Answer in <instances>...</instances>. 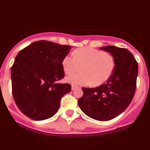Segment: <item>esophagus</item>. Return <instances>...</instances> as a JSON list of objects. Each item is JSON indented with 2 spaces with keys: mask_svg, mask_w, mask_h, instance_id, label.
I'll return each mask as SVG.
<instances>
[{
  "mask_svg": "<svg viewBox=\"0 0 150 150\" xmlns=\"http://www.w3.org/2000/svg\"><path fill=\"white\" fill-rule=\"evenodd\" d=\"M76 89H78V86H74V85H72V90L74 91V90H75Z\"/></svg>",
  "mask_w": 150,
  "mask_h": 150,
  "instance_id": "esophagus-1",
  "label": "esophagus"
}]
</instances>
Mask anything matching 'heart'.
<instances>
[{"label": "heart", "instance_id": "b5f03b06", "mask_svg": "<svg viewBox=\"0 0 150 150\" xmlns=\"http://www.w3.org/2000/svg\"><path fill=\"white\" fill-rule=\"evenodd\" d=\"M74 55L67 54L63 58L62 67L67 75V81L75 86H100L111 77L115 67L112 56L96 49L81 48L74 51ZM82 67V74L72 75Z\"/></svg>", "mask_w": 150, "mask_h": 150}]
</instances>
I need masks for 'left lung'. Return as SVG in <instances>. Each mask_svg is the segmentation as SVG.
<instances>
[{
    "instance_id": "left-lung-1",
    "label": "left lung",
    "mask_w": 150,
    "mask_h": 150,
    "mask_svg": "<svg viewBox=\"0 0 150 150\" xmlns=\"http://www.w3.org/2000/svg\"><path fill=\"white\" fill-rule=\"evenodd\" d=\"M100 50L108 52L115 61L112 75L106 83L96 88H82L83 95L78 106L92 119L107 121L119 115L128 107L135 95L138 63L127 49L106 46Z\"/></svg>"
}]
</instances>
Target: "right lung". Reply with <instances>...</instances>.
<instances>
[{
    "instance_id": "add662e5",
    "label": "right lung",
    "mask_w": 150,
    "mask_h": 150,
    "mask_svg": "<svg viewBox=\"0 0 150 150\" xmlns=\"http://www.w3.org/2000/svg\"><path fill=\"white\" fill-rule=\"evenodd\" d=\"M72 47L47 40L31 43L19 52L11 69L14 100L25 115L35 121L52 117L63 96L71 91L64 77L62 60Z\"/></svg>"
}]
</instances>
